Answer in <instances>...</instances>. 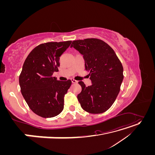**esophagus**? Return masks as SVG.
Returning <instances> with one entry per match:
<instances>
[{
  "label": "esophagus",
  "mask_w": 155,
  "mask_h": 155,
  "mask_svg": "<svg viewBox=\"0 0 155 155\" xmlns=\"http://www.w3.org/2000/svg\"><path fill=\"white\" fill-rule=\"evenodd\" d=\"M71 81L73 83H78V81H76V79H71Z\"/></svg>",
  "instance_id": "34e87169"
}]
</instances>
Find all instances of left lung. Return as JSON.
<instances>
[{
    "label": "left lung",
    "mask_w": 155,
    "mask_h": 155,
    "mask_svg": "<svg viewBox=\"0 0 155 155\" xmlns=\"http://www.w3.org/2000/svg\"><path fill=\"white\" fill-rule=\"evenodd\" d=\"M74 47L83 55L85 70L92 85L79 81L82 90L78 100L82 109L91 114L107 111L114 104L124 79L123 66L116 53L105 42L96 38L73 41Z\"/></svg>",
    "instance_id": "obj_1"
}]
</instances>
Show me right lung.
<instances>
[{
	"mask_svg": "<svg viewBox=\"0 0 155 155\" xmlns=\"http://www.w3.org/2000/svg\"><path fill=\"white\" fill-rule=\"evenodd\" d=\"M72 43L48 42L37 46L28 55L19 76L22 94L30 109L43 118H52L62 112L64 97L72 81L52 77L58 71L60 56Z\"/></svg>",
	"mask_w": 155,
	"mask_h": 155,
	"instance_id": "right-lung-1",
	"label": "right lung"
}]
</instances>
